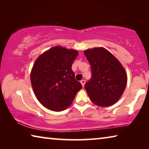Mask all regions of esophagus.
I'll return each mask as SVG.
<instances>
[{"instance_id": "1", "label": "esophagus", "mask_w": 149, "mask_h": 149, "mask_svg": "<svg viewBox=\"0 0 149 149\" xmlns=\"http://www.w3.org/2000/svg\"><path fill=\"white\" fill-rule=\"evenodd\" d=\"M81 85H82V86L83 87H84V85H85V80H84V79H83V80H81Z\"/></svg>"}]
</instances>
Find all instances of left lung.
I'll use <instances>...</instances> for the list:
<instances>
[{
    "mask_svg": "<svg viewBox=\"0 0 149 149\" xmlns=\"http://www.w3.org/2000/svg\"><path fill=\"white\" fill-rule=\"evenodd\" d=\"M90 63L92 77L85 85L89 99L100 107L116 103L125 89L127 76L124 68L111 52L104 47L85 50Z\"/></svg>",
    "mask_w": 149,
    "mask_h": 149,
    "instance_id": "obj_1",
    "label": "left lung"
}]
</instances>
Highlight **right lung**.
<instances>
[{"label": "right lung", "mask_w": 149, "mask_h": 149, "mask_svg": "<svg viewBox=\"0 0 149 149\" xmlns=\"http://www.w3.org/2000/svg\"><path fill=\"white\" fill-rule=\"evenodd\" d=\"M77 54L76 50L55 46L35 60L30 73L32 88L37 100L47 109H66L82 88L72 70Z\"/></svg>", "instance_id": "add662e5"}]
</instances>
